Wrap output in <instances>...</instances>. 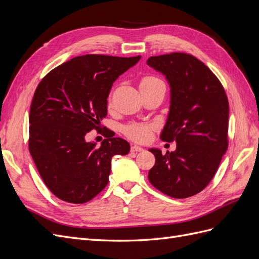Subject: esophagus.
<instances>
[{
	"label": "esophagus",
	"mask_w": 259,
	"mask_h": 259,
	"mask_svg": "<svg viewBox=\"0 0 259 259\" xmlns=\"http://www.w3.org/2000/svg\"><path fill=\"white\" fill-rule=\"evenodd\" d=\"M131 151L132 152H142V151H144V148L139 147V146H136V145H133L131 147Z\"/></svg>",
	"instance_id": "esophagus-1"
}]
</instances>
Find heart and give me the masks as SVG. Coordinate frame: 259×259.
I'll use <instances>...</instances> for the list:
<instances>
[{
    "label": "heart",
    "instance_id": "obj_1",
    "mask_svg": "<svg viewBox=\"0 0 259 259\" xmlns=\"http://www.w3.org/2000/svg\"><path fill=\"white\" fill-rule=\"evenodd\" d=\"M156 88H165V85L160 80L159 77L153 75H146L139 82L140 92L153 90ZM109 100H111V96L109 97ZM154 126L151 124L145 123H131L124 127L123 132L132 140H135L138 143H146L151 138Z\"/></svg>",
    "mask_w": 259,
    "mask_h": 259
}]
</instances>
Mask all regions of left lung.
<instances>
[{
    "instance_id": "8db88e82",
    "label": "left lung",
    "mask_w": 259,
    "mask_h": 259,
    "mask_svg": "<svg viewBox=\"0 0 259 259\" xmlns=\"http://www.w3.org/2000/svg\"><path fill=\"white\" fill-rule=\"evenodd\" d=\"M147 65L166 76L170 107L161 133L176 150L155 156L149 182L168 197L185 199L201 192L213 179L228 148L229 103L217 76L190 54L152 56Z\"/></svg>"
}]
</instances>
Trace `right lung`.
Returning a JSON list of instances; mask_svg holds the SVG:
<instances>
[{
	"label": "right lung",
	"mask_w": 259,
	"mask_h": 259,
	"mask_svg": "<svg viewBox=\"0 0 259 259\" xmlns=\"http://www.w3.org/2000/svg\"><path fill=\"white\" fill-rule=\"evenodd\" d=\"M140 56L89 54L53 69L38 83L29 114V151L46 187L62 201L82 204L104 190L111 159L130 144L108 134L100 146L85 135L100 130L113 82Z\"/></svg>",
	"instance_id": "right-lung-1"
}]
</instances>
